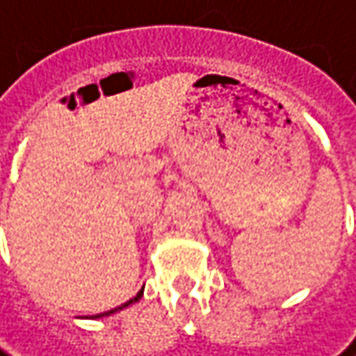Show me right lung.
Wrapping results in <instances>:
<instances>
[{
    "mask_svg": "<svg viewBox=\"0 0 356 356\" xmlns=\"http://www.w3.org/2000/svg\"><path fill=\"white\" fill-rule=\"evenodd\" d=\"M141 295H143V291H141V293H139L135 299H129V301L125 302V305H121V307H117V309H111V311H107V313H101V315H111V313H115V311H119V309H123V307H127V305H131V302L139 301V297H141ZM101 315H97V317H101Z\"/></svg>",
    "mask_w": 356,
    "mask_h": 356,
    "instance_id": "obj_1",
    "label": "right lung"
}]
</instances>
